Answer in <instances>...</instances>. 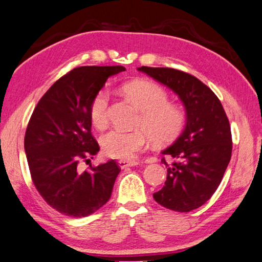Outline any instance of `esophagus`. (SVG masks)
I'll use <instances>...</instances> for the list:
<instances>
[{
	"instance_id": "obj_1",
	"label": "esophagus",
	"mask_w": 262,
	"mask_h": 262,
	"mask_svg": "<svg viewBox=\"0 0 262 262\" xmlns=\"http://www.w3.org/2000/svg\"><path fill=\"white\" fill-rule=\"evenodd\" d=\"M138 165V162L136 161H126V160H119L118 161V166L121 167L122 169H125L127 167H132V166H136Z\"/></svg>"
}]
</instances>
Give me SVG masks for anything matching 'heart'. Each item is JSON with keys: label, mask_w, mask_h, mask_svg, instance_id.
Here are the masks:
<instances>
[{"label": "heart", "mask_w": 262, "mask_h": 262, "mask_svg": "<svg viewBox=\"0 0 262 262\" xmlns=\"http://www.w3.org/2000/svg\"><path fill=\"white\" fill-rule=\"evenodd\" d=\"M127 97L141 111L135 131L111 130L102 136L101 147L106 157L131 160L145 147L148 138L156 144H167L181 134L186 115L179 105L168 102V95L159 84L147 80H136L124 87ZM109 92L98 91L89 104V118L96 128L108 124Z\"/></svg>", "instance_id": "obj_1"}]
</instances>
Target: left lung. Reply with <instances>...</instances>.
<instances>
[{
	"label": "left lung",
	"mask_w": 262,
	"mask_h": 262,
	"mask_svg": "<svg viewBox=\"0 0 262 262\" xmlns=\"http://www.w3.org/2000/svg\"><path fill=\"white\" fill-rule=\"evenodd\" d=\"M171 89L182 101L187 123L179 138L162 154L167 180L153 199L179 212L200 208L211 199L222 182L232 153L230 123L221 101L208 85L182 71L165 67L138 68Z\"/></svg>",
	"instance_id": "1"
}]
</instances>
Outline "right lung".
I'll return each instance as SVG.
<instances>
[{
    "instance_id": "1",
    "label": "right lung",
    "mask_w": 262,
    "mask_h": 262,
    "mask_svg": "<svg viewBox=\"0 0 262 262\" xmlns=\"http://www.w3.org/2000/svg\"><path fill=\"white\" fill-rule=\"evenodd\" d=\"M123 66H82L55 81L34 108L24 138L32 182L45 202L71 217H85L108 202L121 171L110 160L81 171L80 161L97 154L89 104ZM89 160V159H88Z\"/></svg>"
}]
</instances>
